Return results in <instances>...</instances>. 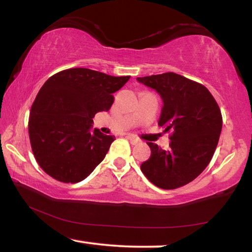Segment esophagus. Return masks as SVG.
<instances>
[{"label":"esophagus","instance_id":"1","mask_svg":"<svg viewBox=\"0 0 252 252\" xmlns=\"http://www.w3.org/2000/svg\"><path fill=\"white\" fill-rule=\"evenodd\" d=\"M126 138L130 140V142H131L132 144H136V143H139V140L136 139L134 135H132V134H127V135H126Z\"/></svg>","mask_w":252,"mask_h":252}]
</instances>
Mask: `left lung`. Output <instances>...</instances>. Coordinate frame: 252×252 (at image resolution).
I'll return each instance as SVG.
<instances>
[{"mask_svg":"<svg viewBox=\"0 0 252 252\" xmlns=\"http://www.w3.org/2000/svg\"><path fill=\"white\" fill-rule=\"evenodd\" d=\"M159 94L158 126L171 131L170 150L149 142L151 158L141 171L155 186L174 189L195 180L212 159L222 118L216 100L203 85L174 72L136 78Z\"/></svg>","mask_w":252,"mask_h":252,"instance_id":"1","label":"left lung"}]
</instances>
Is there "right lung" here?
Instances as JSON below:
<instances>
[{"label":"right lung","mask_w":252,"mask_h":252,"mask_svg":"<svg viewBox=\"0 0 252 252\" xmlns=\"http://www.w3.org/2000/svg\"><path fill=\"white\" fill-rule=\"evenodd\" d=\"M130 76L71 68L50 77L36 95L29 120L34 157L45 173L78 183L102 162L116 136L93 129L95 113L109 111L113 94Z\"/></svg>","instance_id":"obj_1"}]
</instances>
